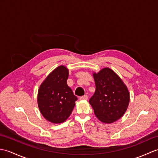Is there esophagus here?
<instances>
[{"label":"esophagus","instance_id":"obj_1","mask_svg":"<svg viewBox=\"0 0 158 158\" xmlns=\"http://www.w3.org/2000/svg\"><path fill=\"white\" fill-rule=\"evenodd\" d=\"M80 100H87V99H88V96H81V97H80Z\"/></svg>","mask_w":158,"mask_h":158}]
</instances>
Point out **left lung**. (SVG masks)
Listing matches in <instances>:
<instances>
[{"label": "left lung", "mask_w": 158, "mask_h": 158, "mask_svg": "<svg viewBox=\"0 0 158 158\" xmlns=\"http://www.w3.org/2000/svg\"><path fill=\"white\" fill-rule=\"evenodd\" d=\"M96 91L89 99L95 115L101 122L110 124L120 119L129 104L130 94L123 80L108 67L93 73Z\"/></svg>", "instance_id": "obj_1"}]
</instances>
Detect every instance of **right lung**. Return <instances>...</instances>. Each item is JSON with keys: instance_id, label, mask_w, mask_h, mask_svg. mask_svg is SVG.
<instances>
[{"instance_id": "1", "label": "right lung", "mask_w": 158, "mask_h": 158, "mask_svg": "<svg viewBox=\"0 0 158 158\" xmlns=\"http://www.w3.org/2000/svg\"><path fill=\"white\" fill-rule=\"evenodd\" d=\"M69 69L60 65L46 77L38 89L40 111L44 118L52 123H64L70 116L77 100L67 85Z\"/></svg>"}]
</instances>
